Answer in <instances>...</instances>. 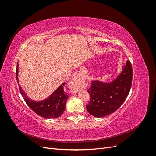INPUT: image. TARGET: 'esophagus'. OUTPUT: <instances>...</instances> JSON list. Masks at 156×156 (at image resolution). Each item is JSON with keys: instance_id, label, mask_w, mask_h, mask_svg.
Segmentation results:
<instances>
[{"instance_id": "esophagus-1", "label": "esophagus", "mask_w": 156, "mask_h": 156, "mask_svg": "<svg viewBox=\"0 0 156 156\" xmlns=\"http://www.w3.org/2000/svg\"><path fill=\"white\" fill-rule=\"evenodd\" d=\"M83 84V80L79 76L75 77L72 81V87L74 90H77L79 87H81Z\"/></svg>"}]
</instances>
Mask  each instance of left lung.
<instances>
[{"mask_svg":"<svg viewBox=\"0 0 156 156\" xmlns=\"http://www.w3.org/2000/svg\"><path fill=\"white\" fill-rule=\"evenodd\" d=\"M133 69L129 60L126 62L122 73L110 83L94 81L88 89L90 101L87 109L90 114L98 118L115 112L124 102L129 93Z\"/></svg>","mask_w":156,"mask_h":156,"instance_id":"8db88e82","label":"left lung"}]
</instances>
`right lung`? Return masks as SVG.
Listing matches in <instances>:
<instances>
[{
    "label": "right lung",
    "instance_id": "right-lung-1",
    "mask_svg": "<svg viewBox=\"0 0 156 156\" xmlns=\"http://www.w3.org/2000/svg\"><path fill=\"white\" fill-rule=\"evenodd\" d=\"M16 76L18 83V63L17 64ZM65 84L66 83L61 84L60 87L48 99L40 102L34 101L28 98L26 94L21 88L20 84L19 88L22 97L28 106L37 115L45 119H55L62 115L66 108V102L67 101L68 96L64 90Z\"/></svg>",
    "mask_w": 156,
    "mask_h": 156
}]
</instances>
